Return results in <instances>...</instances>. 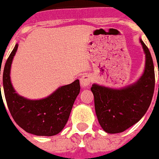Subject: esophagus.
Instances as JSON below:
<instances>
[{"label": "esophagus", "instance_id": "obj_1", "mask_svg": "<svg viewBox=\"0 0 159 159\" xmlns=\"http://www.w3.org/2000/svg\"><path fill=\"white\" fill-rule=\"evenodd\" d=\"M91 82H92V77L88 74L83 75L80 78V83H81V87L82 88H87V87H88Z\"/></svg>", "mask_w": 159, "mask_h": 159}]
</instances>
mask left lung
Returning a JSON list of instances; mask_svg holds the SVG:
<instances>
[{"mask_svg":"<svg viewBox=\"0 0 159 159\" xmlns=\"http://www.w3.org/2000/svg\"><path fill=\"white\" fill-rule=\"evenodd\" d=\"M139 42L145 54V66L135 82L118 89L96 83L91 87L97 119L106 133L124 132L140 120L150 106L155 86L154 67L148 47L141 39Z\"/></svg>","mask_w":159,"mask_h":159,"instance_id":"left-lung-1","label":"left lung"}]
</instances>
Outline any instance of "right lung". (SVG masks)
Wrapping results in <instances>:
<instances>
[{
  "instance_id": "obj_1",
  "label": "right lung",
  "mask_w": 159,
  "mask_h": 159,
  "mask_svg": "<svg viewBox=\"0 0 159 159\" xmlns=\"http://www.w3.org/2000/svg\"><path fill=\"white\" fill-rule=\"evenodd\" d=\"M18 45L16 43L3 70V89L9 111L16 123L26 132L38 136L56 135L68 120L73 103L80 92L79 80L59 87L42 99H27L19 95L11 81V64ZM1 97V92L0 100Z\"/></svg>"
}]
</instances>
